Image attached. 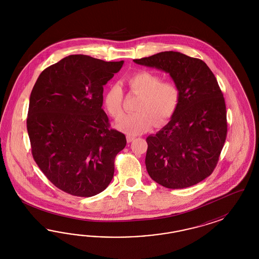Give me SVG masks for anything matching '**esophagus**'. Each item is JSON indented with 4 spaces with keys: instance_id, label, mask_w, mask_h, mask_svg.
Here are the masks:
<instances>
[{
    "instance_id": "obj_1",
    "label": "esophagus",
    "mask_w": 259,
    "mask_h": 259,
    "mask_svg": "<svg viewBox=\"0 0 259 259\" xmlns=\"http://www.w3.org/2000/svg\"><path fill=\"white\" fill-rule=\"evenodd\" d=\"M135 140V137L131 136V135H127V142H132Z\"/></svg>"
}]
</instances>
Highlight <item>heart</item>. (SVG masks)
I'll return each instance as SVG.
<instances>
[{
  "label": "heart",
  "instance_id": "1",
  "mask_svg": "<svg viewBox=\"0 0 259 259\" xmlns=\"http://www.w3.org/2000/svg\"><path fill=\"white\" fill-rule=\"evenodd\" d=\"M127 85L135 94L140 95L136 106L137 113L126 115L117 127L129 135H139L149 130L156 120L163 124L171 118L181 100V90L170 80L161 81V77L152 71L140 70L126 76ZM123 92L118 84H111L103 97V104L110 115L116 119L123 115Z\"/></svg>",
  "mask_w": 259,
  "mask_h": 259
}]
</instances>
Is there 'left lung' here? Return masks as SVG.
Masks as SVG:
<instances>
[{
  "label": "left lung",
  "instance_id": "8db88e82",
  "mask_svg": "<svg viewBox=\"0 0 259 259\" xmlns=\"http://www.w3.org/2000/svg\"><path fill=\"white\" fill-rule=\"evenodd\" d=\"M134 63L168 73L181 90L170 121L146 139L151 179L169 189L203 181L218 164L227 136L226 105L214 75L203 61L175 51Z\"/></svg>",
  "mask_w": 259,
  "mask_h": 259
}]
</instances>
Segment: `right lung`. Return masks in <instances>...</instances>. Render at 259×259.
<instances>
[{"label":"right lung","instance_id":"add662e5","mask_svg":"<svg viewBox=\"0 0 259 259\" xmlns=\"http://www.w3.org/2000/svg\"><path fill=\"white\" fill-rule=\"evenodd\" d=\"M123 61L70 55L42 71L32 89L27 132L32 155L57 188L96 196L107 188L124 134L110 128L102 110L103 85Z\"/></svg>","mask_w":259,"mask_h":259}]
</instances>
